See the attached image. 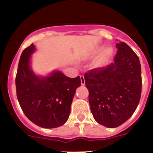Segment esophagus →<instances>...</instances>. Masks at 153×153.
<instances>
[{
    "mask_svg": "<svg viewBox=\"0 0 153 153\" xmlns=\"http://www.w3.org/2000/svg\"><path fill=\"white\" fill-rule=\"evenodd\" d=\"M81 85H84L85 84V80H84V78L83 75H81Z\"/></svg>",
    "mask_w": 153,
    "mask_h": 153,
    "instance_id": "esophagus-1",
    "label": "esophagus"
}]
</instances>
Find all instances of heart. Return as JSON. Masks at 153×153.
Wrapping results in <instances>:
<instances>
[{"label":"heart","instance_id":"1","mask_svg":"<svg viewBox=\"0 0 153 153\" xmlns=\"http://www.w3.org/2000/svg\"><path fill=\"white\" fill-rule=\"evenodd\" d=\"M103 49L104 47H97V48H94V49L93 50V51H92L91 53V55L93 56V57H96V56L99 55V54L103 51ZM111 54H112V50H111V48H107V49L104 51L102 57L99 59V60H98L97 63H96V65H97V66H101V65L103 64L104 63H105V62L109 59V57H111Z\"/></svg>","mask_w":153,"mask_h":153}]
</instances>
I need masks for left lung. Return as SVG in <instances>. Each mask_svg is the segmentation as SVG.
I'll return each instance as SVG.
<instances>
[{
	"label": "left lung",
	"instance_id": "8db88e82",
	"mask_svg": "<svg viewBox=\"0 0 153 153\" xmlns=\"http://www.w3.org/2000/svg\"><path fill=\"white\" fill-rule=\"evenodd\" d=\"M114 63L86 72L85 85L94 119L108 128H116L134 114L141 96L139 57L125 42L117 44Z\"/></svg>",
	"mask_w": 153,
	"mask_h": 153
}]
</instances>
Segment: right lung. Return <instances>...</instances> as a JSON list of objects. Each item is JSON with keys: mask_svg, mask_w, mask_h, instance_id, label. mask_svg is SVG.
<instances>
[{"mask_svg": "<svg viewBox=\"0 0 153 153\" xmlns=\"http://www.w3.org/2000/svg\"><path fill=\"white\" fill-rule=\"evenodd\" d=\"M33 44L21 55L16 77V95L25 116L42 128L61 126L69 119L76 89L81 85L79 76L69 78L60 71L46 77H38L29 66Z\"/></svg>", "mask_w": 153, "mask_h": 153, "instance_id": "add662e5", "label": "right lung"}]
</instances>
